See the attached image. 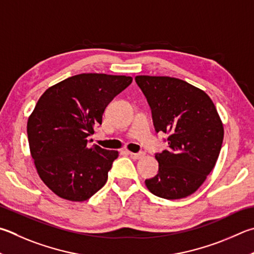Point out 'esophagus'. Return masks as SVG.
Instances as JSON below:
<instances>
[{
  "label": "esophagus",
  "instance_id": "34e87169",
  "mask_svg": "<svg viewBox=\"0 0 254 254\" xmlns=\"http://www.w3.org/2000/svg\"><path fill=\"white\" fill-rule=\"evenodd\" d=\"M128 155L131 156L132 159L134 160H140L142 158H144V152H137V153H133V152H128Z\"/></svg>",
  "mask_w": 254,
  "mask_h": 254
}]
</instances>
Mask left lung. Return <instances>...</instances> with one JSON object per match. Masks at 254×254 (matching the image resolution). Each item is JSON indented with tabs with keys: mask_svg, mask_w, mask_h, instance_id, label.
Segmentation results:
<instances>
[{
	"mask_svg": "<svg viewBox=\"0 0 254 254\" xmlns=\"http://www.w3.org/2000/svg\"><path fill=\"white\" fill-rule=\"evenodd\" d=\"M149 103L156 133H167L168 149L155 154L159 171L145 180L151 193L168 200L194 193L213 170L223 126L204 91L170 76L135 77Z\"/></svg>",
	"mask_w": 254,
	"mask_h": 254,
	"instance_id": "8db88e82",
	"label": "left lung"
}]
</instances>
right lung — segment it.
Returning a JSON list of instances; mask_svg holds the SVG:
<instances>
[{"label": "right lung", "instance_id": "right-lung-1", "mask_svg": "<svg viewBox=\"0 0 254 254\" xmlns=\"http://www.w3.org/2000/svg\"><path fill=\"white\" fill-rule=\"evenodd\" d=\"M131 83V76L83 73L49 87L39 99L27 121V139L40 178L60 197L85 201L107 183L119 153L89 147V136L102 124L108 104Z\"/></svg>", "mask_w": 254, "mask_h": 254}]
</instances>
